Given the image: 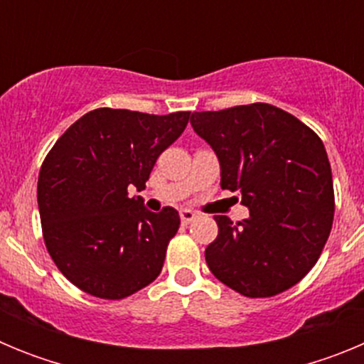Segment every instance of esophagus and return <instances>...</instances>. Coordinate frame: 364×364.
<instances>
[{"label": "esophagus", "instance_id": "esophagus-1", "mask_svg": "<svg viewBox=\"0 0 364 364\" xmlns=\"http://www.w3.org/2000/svg\"><path fill=\"white\" fill-rule=\"evenodd\" d=\"M195 218H197V213H195V211H191V210L180 211V220H182V224H186V226H188L189 222L195 220Z\"/></svg>", "mask_w": 364, "mask_h": 364}]
</instances>
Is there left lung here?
I'll use <instances>...</instances> for the list:
<instances>
[{
	"label": "left lung",
	"mask_w": 364,
	"mask_h": 364,
	"mask_svg": "<svg viewBox=\"0 0 364 364\" xmlns=\"http://www.w3.org/2000/svg\"><path fill=\"white\" fill-rule=\"evenodd\" d=\"M195 133L217 154L222 189L240 193L250 217L217 215L205 262L246 297H272L315 266L333 222L326 149L308 125L269 104L193 112Z\"/></svg>",
	"instance_id": "1"
}]
</instances>
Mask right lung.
<instances>
[{
	"label": "right lung",
	"mask_w": 364,
	"mask_h": 364,
	"mask_svg": "<svg viewBox=\"0 0 364 364\" xmlns=\"http://www.w3.org/2000/svg\"><path fill=\"white\" fill-rule=\"evenodd\" d=\"M191 112L146 114L95 109L74 122L45 156L38 208L47 252L85 294L124 299L159 277L178 211L146 210L142 191L162 151Z\"/></svg>",
	"instance_id": "add662e5"
}]
</instances>
